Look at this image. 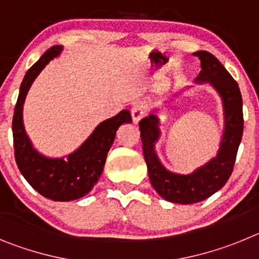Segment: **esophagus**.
<instances>
[{"label": "esophagus", "mask_w": 259, "mask_h": 259, "mask_svg": "<svg viewBox=\"0 0 259 259\" xmlns=\"http://www.w3.org/2000/svg\"><path fill=\"white\" fill-rule=\"evenodd\" d=\"M131 114H132V119H134V122L137 123L140 119H143L144 116L146 115V109L143 104H136L134 105V107L131 109Z\"/></svg>", "instance_id": "obj_1"}]
</instances>
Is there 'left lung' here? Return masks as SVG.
<instances>
[{
    "label": "left lung",
    "instance_id": "left-lung-1",
    "mask_svg": "<svg viewBox=\"0 0 259 259\" xmlns=\"http://www.w3.org/2000/svg\"><path fill=\"white\" fill-rule=\"evenodd\" d=\"M194 56L201 59L202 67L197 80L210 81L223 100L226 128L217 158L192 175L170 172L159 163L153 148L158 139V119L150 115L139 123L144 158L153 188L164 200L184 205L206 200L227 183L233 171L244 130L242 98L235 79L211 53L196 52Z\"/></svg>",
    "mask_w": 259,
    "mask_h": 259
}]
</instances>
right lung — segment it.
<instances>
[{
	"label": "right lung",
	"mask_w": 259,
	"mask_h": 259,
	"mask_svg": "<svg viewBox=\"0 0 259 259\" xmlns=\"http://www.w3.org/2000/svg\"><path fill=\"white\" fill-rule=\"evenodd\" d=\"M61 50L59 45L48 49L27 71L23 79L13 116L14 155L24 179L41 196L53 201H72L85 196L95 187L104 170L107 152L113 145L116 130L132 119L128 110H122L118 115L102 122L76 152L68 155L67 161L63 158L52 159L38 154L32 148L23 128V102L38 72L50 59L58 56Z\"/></svg>",
	"instance_id": "1"
}]
</instances>
